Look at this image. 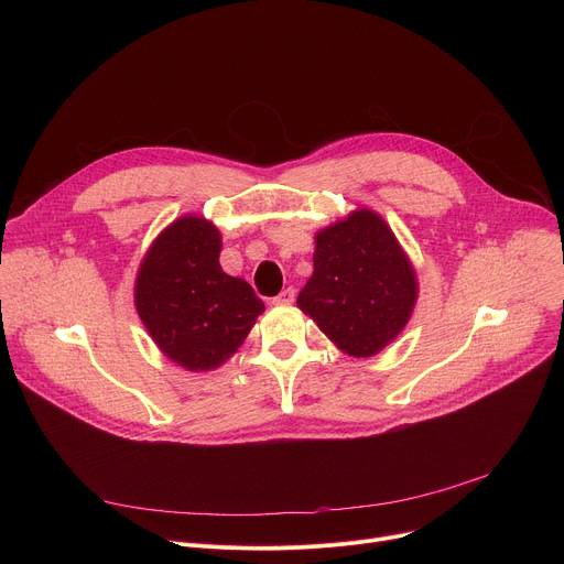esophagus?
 Instances as JSON below:
<instances>
[{"mask_svg": "<svg viewBox=\"0 0 564 564\" xmlns=\"http://www.w3.org/2000/svg\"><path fill=\"white\" fill-rule=\"evenodd\" d=\"M294 296H296L294 288H285L281 294H276V296L272 299V303H274V305H290V303H294Z\"/></svg>", "mask_w": 564, "mask_h": 564, "instance_id": "obj_1", "label": "esophagus"}]
</instances>
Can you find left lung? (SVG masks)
Wrapping results in <instances>:
<instances>
[{
    "mask_svg": "<svg viewBox=\"0 0 564 564\" xmlns=\"http://www.w3.org/2000/svg\"><path fill=\"white\" fill-rule=\"evenodd\" d=\"M314 246V272L296 305L346 355H377L406 328L413 314V263L372 209H355L321 229Z\"/></svg>",
    "mask_w": 564,
    "mask_h": 564,
    "instance_id": "8db88e82",
    "label": "left lung"
}]
</instances>
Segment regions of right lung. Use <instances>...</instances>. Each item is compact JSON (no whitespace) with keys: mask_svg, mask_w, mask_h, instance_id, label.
Segmentation results:
<instances>
[{"mask_svg":"<svg viewBox=\"0 0 564 564\" xmlns=\"http://www.w3.org/2000/svg\"><path fill=\"white\" fill-rule=\"evenodd\" d=\"M220 231L183 216L158 234L135 276V310L153 344L192 372L223 366L265 310L252 285L223 272Z\"/></svg>","mask_w":564,"mask_h":564,"instance_id":"add662e5","label":"right lung"}]
</instances>
